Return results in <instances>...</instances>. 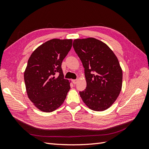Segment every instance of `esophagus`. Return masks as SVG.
I'll return each instance as SVG.
<instances>
[{
    "instance_id": "34e87169",
    "label": "esophagus",
    "mask_w": 149,
    "mask_h": 149,
    "mask_svg": "<svg viewBox=\"0 0 149 149\" xmlns=\"http://www.w3.org/2000/svg\"><path fill=\"white\" fill-rule=\"evenodd\" d=\"M77 81H78V79H73V80H72V82H73V83L74 84H76V83H77Z\"/></svg>"
}]
</instances>
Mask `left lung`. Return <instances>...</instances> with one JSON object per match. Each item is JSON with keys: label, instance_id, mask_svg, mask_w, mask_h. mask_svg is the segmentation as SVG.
Listing matches in <instances>:
<instances>
[{"label": "left lung", "instance_id": "8db88e82", "mask_svg": "<svg viewBox=\"0 0 149 149\" xmlns=\"http://www.w3.org/2000/svg\"><path fill=\"white\" fill-rule=\"evenodd\" d=\"M73 46L84 68L87 86L79 92L90 109L102 111L119 96L123 70L118 58L106 43L94 38L75 39Z\"/></svg>", "mask_w": 149, "mask_h": 149}]
</instances>
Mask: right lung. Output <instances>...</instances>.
Instances as JSON below:
<instances>
[{
    "mask_svg": "<svg viewBox=\"0 0 149 149\" xmlns=\"http://www.w3.org/2000/svg\"><path fill=\"white\" fill-rule=\"evenodd\" d=\"M72 42L71 39L48 40L36 48L28 60L24 72L26 93L43 112H51L59 107L70 89V81L64 79L61 63Z\"/></svg>",
    "mask_w": 149,
    "mask_h": 149,
    "instance_id": "right-lung-1",
    "label": "right lung"
}]
</instances>
